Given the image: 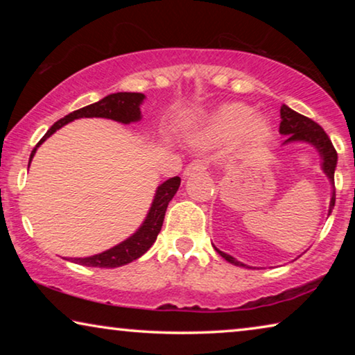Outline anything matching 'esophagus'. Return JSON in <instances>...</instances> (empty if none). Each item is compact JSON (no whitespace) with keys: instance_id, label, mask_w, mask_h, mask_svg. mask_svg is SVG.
I'll use <instances>...</instances> for the list:
<instances>
[{"instance_id":"obj_1","label":"esophagus","mask_w":355,"mask_h":355,"mask_svg":"<svg viewBox=\"0 0 355 355\" xmlns=\"http://www.w3.org/2000/svg\"><path fill=\"white\" fill-rule=\"evenodd\" d=\"M207 169V162L205 159H193L192 163H189L186 169H184V176H193L196 173H203Z\"/></svg>"}]
</instances>
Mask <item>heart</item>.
Returning a JSON list of instances; mask_svg holds the SVG:
<instances>
[{
	"label": "heart",
	"instance_id": "b5f03b06",
	"mask_svg": "<svg viewBox=\"0 0 355 355\" xmlns=\"http://www.w3.org/2000/svg\"><path fill=\"white\" fill-rule=\"evenodd\" d=\"M208 139H226L237 132L252 144H260L268 139L270 123L261 116H254V110L244 103H227L216 110L205 124Z\"/></svg>",
	"mask_w": 355,
	"mask_h": 355
}]
</instances>
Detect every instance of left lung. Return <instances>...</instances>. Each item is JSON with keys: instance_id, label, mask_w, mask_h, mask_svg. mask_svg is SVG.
Returning a JSON list of instances; mask_svg holds the SVG:
<instances>
[{"instance_id": "1", "label": "left lung", "mask_w": 355, "mask_h": 355, "mask_svg": "<svg viewBox=\"0 0 355 355\" xmlns=\"http://www.w3.org/2000/svg\"><path fill=\"white\" fill-rule=\"evenodd\" d=\"M281 114V123H279V134L286 135L284 144H293V142H307L310 145H313L317 148V152L322 157V169L323 173L327 174L329 182L333 184L334 187V169H336V163H338V153L334 150L331 140L324 132L322 125H318L315 121L309 119L307 116H302L299 113H295L294 110H291L289 106L283 105L279 110ZM334 200H336V193L333 191L331 200H329V210L328 213H331L333 207H334ZM215 250L220 254L223 259L230 261V263H234L236 266H247L241 261H237L234 257L225 254V252L218 250L215 247Z\"/></svg>"}]
</instances>
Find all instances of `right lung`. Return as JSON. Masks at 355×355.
Listing matches in <instances>:
<instances>
[{"mask_svg": "<svg viewBox=\"0 0 355 355\" xmlns=\"http://www.w3.org/2000/svg\"><path fill=\"white\" fill-rule=\"evenodd\" d=\"M145 98L144 94H134V92H118V94H111L105 98H101L96 103H92L84 108L76 110L69 113L64 118L56 121L55 124L48 129V132L40 139V142L35 145V148L32 150L31 159L32 162L33 155H35L37 148L50 137L51 134H55L58 129H61L62 125L71 123V121L79 119V118H106L118 121L123 124L137 123L142 118L140 113V105ZM31 164V163H28ZM179 186H181V178L174 176L163 184H159L157 192H155V198L150 207L148 215L142 223V226L134 232L132 236L121 242V244L114 245L113 249H108L101 254L85 257V259H72L74 263L84 265V266H96V268H116V266L128 265L130 261L137 260L139 257H142L150 247L153 245V242L157 241L158 232L162 231L164 213H166L168 203L173 200L174 193L178 192Z\"/></svg>", "mask_w": 355, "mask_h": 355, "instance_id": "add662e5", "label": "right lung"}]
</instances>
